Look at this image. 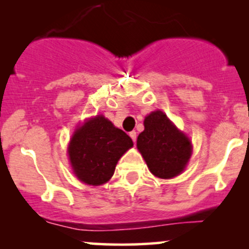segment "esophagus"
I'll return each instance as SVG.
<instances>
[{
	"mask_svg": "<svg viewBox=\"0 0 249 249\" xmlns=\"http://www.w3.org/2000/svg\"><path fill=\"white\" fill-rule=\"evenodd\" d=\"M128 134H130L131 139H132L133 142H136V141H137V132H136V131H131V132Z\"/></svg>",
	"mask_w": 249,
	"mask_h": 249,
	"instance_id": "esophagus-1",
	"label": "esophagus"
}]
</instances>
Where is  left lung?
<instances>
[{
  "mask_svg": "<svg viewBox=\"0 0 249 249\" xmlns=\"http://www.w3.org/2000/svg\"><path fill=\"white\" fill-rule=\"evenodd\" d=\"M145 130L138 136L137 147L154 176L170 179L184 171L192 146L188 138L168 121L161 111L150 113Z\"/></svg>",
  "mask_w": 249,
  "mask_h": 249,
  "instance_id": "obj_1",
  "label": "left lung"
}]
</instances>
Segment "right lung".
I'll return each mask as SVG.
<instances>
[{
	"instance_id": "1",
	"label": "right lung",
	"mask_w": 249,
	"mask_h": 249,
	"mask_svg": "<svg viewBox=\"0 0 249 249\" xmlns=\"http://www.w3.org/2000/svg\"><path fill=\"white\" fill-rule=\"evenodd\" d=\"M132 139L103 116L90 119L75 132L69 146L70 162L79 180L88 185L107 182Z\"/></svg>"
}]
</instances>
